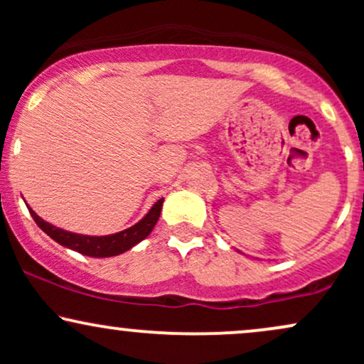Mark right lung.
I'll return each instance as SVG.
<instances>
[{
    "label": "right lung",
    "instance_id": "1",
    "mask_svg": "<svg viewBox=\"0 0 364 364\" xmlns=\"http://www.w3.org/2000/svg\"><path fill=\"white\" fill-rule=\"evenodd\" d=\"M162 203H164V198L157 200L154 203L152 208L145 214L141 220L136 224H133L132 228L124 229V231L114 232V235L107 236H87V235H77V232L65 231V229L56 228V225L46 223L44 219H41L39 215L28 207V212H31L32 219L36 220V224L39 225L41 229L53 237L56 243L61 246H66V248L73 250V252H78L82 255H87V257L94 258H107V257H116V255H121L128 252L129 248H133L135 245H139L141 240H145L150 232H152L154 225L157 224L159 215H161Z\"/></svg>",
    "mask_w": 364,
    "mask_h": 364
}]
</instances>
